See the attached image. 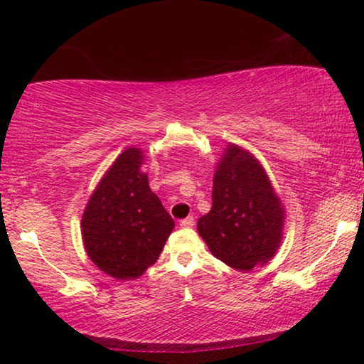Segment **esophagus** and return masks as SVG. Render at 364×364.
I'll return each instance as SVG.
<instances>
[{
	"mask_svg": "<svg viewBox=\"0 0 364 364\" xmlns=\"http://www.w3.org/2000/svg\"><path fill=\"white\" fill-rule=\"evenodd\" d=\"M193 225H196V218L193 217H187V218H183V220H181V227H183V228H191Z\"/></svg>",
	"mask_w": 364,
	"mask_h": 364,
	"instance_id": "obj_1",
	"label": "esophagus"
}]
</instances>
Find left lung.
Instances as JSON below:
<instances>
[{"instance_id": "1", "label": "left lung", "mask_w": 364, "mask_h": 364, "mask_svg": "<svg viewBox=\"0 0 364 364\" xmlns=\"http://www.w3.org/2000/svg\"><path fill=\"white\" fill-rule=\"evenodd\" d=\"M285 208L260 161L228 144L213 173L212 208L198 235L212 255L238 272L270 262L283 238Z\"/></svg>"}]
</instances>
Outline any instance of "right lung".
Listing matches in <instances>:
<instances>
[{"instance_id": "1", "label": "right lung", "mask_w": 364, "mask_h": 364, "mask_svg": "<svg viewBox=\"0 0 364 364\" xmlns=\"http://www.w3.org/2000/svg\"><path fill=\"white\" fill-rule=\"evenodd\" d=\"M144 152L127 147L89 197L81 235L94 265L117 280L139 278L161 255L176 222L149 187Z\"/></svg>"}]
</instances>
